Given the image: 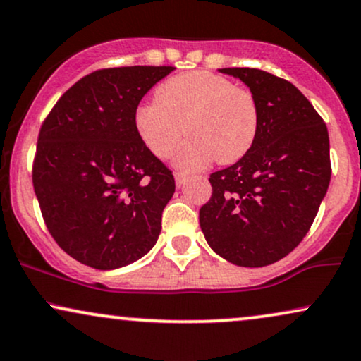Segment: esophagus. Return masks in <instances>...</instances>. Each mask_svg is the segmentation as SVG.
<instances>
[{
    "instance_id": "obj_1",
    "label": "esophagus",
    "mask_w": 361,
    "mask_h": 361,
    "mask_svg": "<svg viewBox=\"0 0 361 361\" xmlns=\"http://www.w3.org/2000/svg\"><path fill=\"white\" fill-rule=\"evenodd\" d=\"M173 176H176V185H177V188H182V185H184L185 182H188V176H185V173L176 172V173H173Z\"/></svg>"
}]
</instances>
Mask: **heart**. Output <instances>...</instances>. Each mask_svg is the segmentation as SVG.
I'll use <instances>...</instances> for the list:
<instances>
[{"mask_svg":"<svg viewBox=\"0 0 361 361\" xmlns=\"http://www.w3.org/2000/svg\"><path fill=\"white\" fill-rule=\"evenodd\" d=\"M133 122L142 142L159 159L171 157L188 132L176 162L184 171H199L214 159L238 162L251 150L259 130V109L247 88L197 70L160 83L155 99L137 106Z\"/></svg>","mask_w":361,"mask_h":361,"instance_id":"obj_1","label":"heart"}]
</instances>
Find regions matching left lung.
<instances>
[{"mask_svg":"<svg viewBox=\"0 0 361 361\" xmlns=\"http://www.w3.org/2000/svg\"><path fill=\"white\" fill-rule=\"evenodd\" d=\"M246 83L259 109L251 150L212 172L199 211L206 241L224 259L261 268L303 241L331 179L330 137L314 106L288 80L257 68H221Z\"/></svg>","mask_w":361,"mask_h":361,"instance_id":"8db88e82","label":"left lung"}]
</instances>
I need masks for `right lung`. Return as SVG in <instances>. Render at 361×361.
Returning a JSON list of instances; mask_svg holds the SVG:
<instances>
[{"label":"right lung","mask_w":361,"mask_h":361,"mask_svg":"<svg viewBox=\"0 0 361 361\" xmlns=\"http://www.w3.org/2000/svg\"><path fill=\"white\" fill-rule=\"evenodd\" d=\"M172 70H97L60 97L39 128L35 194L53 239L82 264L122 268L157 243L176 180L142 142L133 117Z\"/></svg>","instance_id":"1"}]
</instances>
